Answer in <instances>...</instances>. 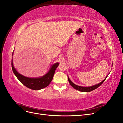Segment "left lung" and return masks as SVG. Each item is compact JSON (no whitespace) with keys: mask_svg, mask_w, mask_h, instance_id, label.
Returning <instances> with one entry per match:
<instances>
[{"mask_svg":"<svg viewBox=\"0 0 123 123\" xmlns=\"http://www.w3.org/2000/svg\"><path fill=\"white\" fill-rule=\"evenodd\" d=\"M108 76V75H107ZM107 77H106L105 79H104L103 80V81H102L98 83V84L97 85H94V86H91V87H81V86H78V85H75L74 83H73L71 80H70V78H69V77L68 76V80H69V82L70 83V84L71 85V86H72V87L73 88H74L76 90H78L79 91H82V92H89V91H92L93 90L96 89H97V88H98L99 86H100L102 83H103L104 81H105V80H106V78Z\"/></svg>","mask_w":123,"mask_h":123,"instance_id":"1","label":"left lung"}]
</instances>
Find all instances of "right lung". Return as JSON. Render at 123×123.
Wrapping results in <instances>:
<instances>
[{
	"label": "right lung",
	"instance_id": "add662e5",
	"mask_svg": "<svg viewBox=\"0 0 123 123\" xmlns=\"http://www.w3.org/2000/svg\"><path fill=\"white\" fill-rule=\"evenodd\" d=\"M13 54V53H12ZM59 63H54L52 65L51 69L48 72L43 76L39 78H28L25 77L18 73L14 67L12 62V67L13 72L16 77L26 87L31 89L38 90L46 87L52 81L57 67L59 66Z\"/></svg>",
	"mask_w": 123,
	"mask_h": 123
}]
</instances>
